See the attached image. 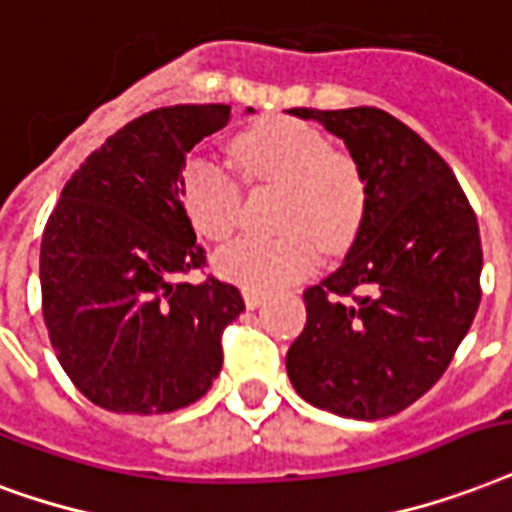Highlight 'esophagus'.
<instances>
[{
  "mask_svg": "<svg viewBox=\"0 0 512 512\" xmlns=\"http://www.w3.org/2000/svg\"><path fill=\"white\" fill-rule=\"evenodd\" d=\"M263 300L265 295L260 290H244V303H247V308H257V306H263Z\"/></svg>",
  "mask_w": 512,
  "mask_h": 512,
  "instance_id": "obj_1",
  "label": "esophagus"
}]
</instances>
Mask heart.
Instances as JSON below:
<instances>
[{
  "label": "heart",
  "mask_w": 512,
  "mask_h": 512,
  "mask_svg": "<svg viewBox=\"0 0 512 512\" xmlns=\"http://www.w3.org/2000/svg\"><path fill=\"white\" fill-rule=\"evenodd\" d=\"M230 152L249 185L284 187L276 239L244 236L220 249L217 271L249 290H282L314 271L319 244L343 252L357 239L368 209L365 174L317 126L268 117L233 136ZM179 198L193 228L212 241L228 239L241 214L239 179L204 155L187 158Z\"/></svg>",
  "instance_id": "obj_1"
}]
</instances>
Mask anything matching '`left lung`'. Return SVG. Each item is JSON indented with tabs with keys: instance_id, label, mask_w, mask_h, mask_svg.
Here are the masks:
<instances>
[{
	"instance_id": "8db88e82",
	"label": "left lung",
	"mask_w": 512,
	"mask_h": 512,
	"mask_svg": "<svg viewBox=\"0 0 512 512\" xmlns=\"http://www.w3.org/2000/svg\"><path fill=\"white\" fill-rule=\"evenodd\" d=\"M341 136L368 209L349 255L303 292L287 351L295 392L346 419L405 411L454 360L481 303V233L454 171L384 109H290Z\"/></svg>"
}]
</instances>
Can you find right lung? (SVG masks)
Returning a JSON list of instances; mask_svg holds the SVG:
<instances>
[{"label":"right lung","instance_id":"1","mask_svg":"<svg viewBox=\"0 0 512 512\" xmlns=\"http://www.w3.org/2000/svg\"><path fill=\"white\" fill-rule=\"evenodd\" d=\"M230 117L228 104L144 112L80 163L50 212L42 317L64 373L104 411H177L220 376L222 333L244 298L212 273L179 282L206 265L179 177L187 152Z\"/></svg>","mask_w":512,"mask_h":512}]
</instances>
